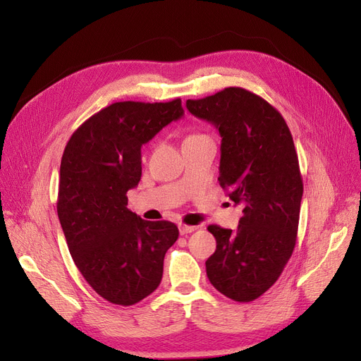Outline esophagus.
Instances as JSON below:
<instances>
[{"instance_id": "esophagus-1", "label": "esophagus", "mask_w": 361, "mask_h": 361, "mask_svg": "<svg viewBox=\"0 0 361 361\" xmlns=\"http://www.w3.org/2000/svg\"><path fill=\"white\" fill-rule=\"evenodd\" d=\"M197 230V226H195V225H180V234L181 235H185V234H190V233H193V231H196Z\"/></svg>"}]
</instances>
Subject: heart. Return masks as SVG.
Listing matches in <instances>:
<instances>
[{"instance_id": "b5f03b06", "label": "heart", "mask_w": 361, "mask_h": 361, "mask_svg": "<svg viewBox=\"0 0 361 361\" xmlns=\"http://www.w3.org/2000/svg\"><path fill=\"white\" fill-rule=\"evenodd\" d=\"M202 136H204V135H200V133H192V135H188V136L185 137V140H192V139H197V137H202Z\"/></svg>"}]
</instances>
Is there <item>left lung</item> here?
Listing matches in <instances>:
<instances>
[{"mask_svg":"<svg viewBox=\"0 0 361 361\" xmlns=\"http://www.w3.org/2000/svg\"><path fill=\"white\" fill-rule=\"evenodd\" d=\"M185 105L219 130L218 181L243 206L235 231L207 226L216 250L206 274L221 294L249 302L274 286L295 247L302 178L291 131L276 108L243 87Z\"/></svg>","mask_w":361,"mask_h":361,"instance_id":"left-lung-1","label":"left lung"}]
</instances>
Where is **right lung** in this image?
I'll list each match as a JSON object with an SVG mask.
<instances>
[{
	"mask_svg": "<svg viewBox=\"0 0 361 361\" xmlns=\"http://www.w3.org/2000/svg\"><path fill=\"white\" fill-rule=\"evenodd\" d=\"M183 114L180 98L114 102L66 145L56 212L75 267L112 305L133 306L154 293L165 253L178 238L174 222L131 212L127 192L142 177V145Z\"/></svg>",
	"mask_w": 361,
	"mask_h": 361,
	"instance_id": "add662e5",
	"label": "right lung"
}]
</instances>
